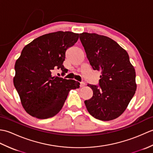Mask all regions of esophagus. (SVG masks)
I'll use <instances>...</instances> for the list:
<instances>
[{"label":"esophagus","mask_w":153,"mask_h":153,"mask_svg":"<svg viewBox=\"0 0 153 153\" xmlns=\"http://www.w3.org/2000/svg\"><path fill=\"white\" fill-rule=\"evenodd\" d=\"M85 85V83L84 82H80V87H84Z\"/></svg>","instance_id":"34e87169"}]
</instances>
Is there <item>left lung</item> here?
Masks as SVG:
<instances>
[{
    "instance_id": "obj_1",
    "label": "left lung",
    "mask_w": 153,
    "mask_h": 153,
    "mask_svg": "<svg viewBox=\"0 0 153 153\" xmlns=\"http://www.w3.org/2000/svg\"><path fill=\"white\" fill-rule=\"evenodd\" d=\"M79 39L94 70L101 71L99 86L87 84L93 97L85 100L88 112L96 119L109 121L125 111L135 95V71L129 55L108 37L84 32Z\"/></svg>"
}]
</instances>
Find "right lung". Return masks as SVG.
Masks as SVG:
<instances>
[{
  "mask_svg": "<svg viewBox=\"0 0 153 153\" xmlns=\"http://www.w3.org/2000/svg\"><path fill=\"white\" fill-rule=\"evenodd\" d=\"M79 39L71 31H56L35 39L23 48L15 64L14 85L29 114L39 119L53 117L62 108L71 89L79 87L73 79L52 76L55 69L67 72L65 54Z\"/></svg>",
  "mask_w": 153,
  "mask_h": 153,
  "instance_id": "obj_1",
  "label": "right lung"
}]
</instances>
